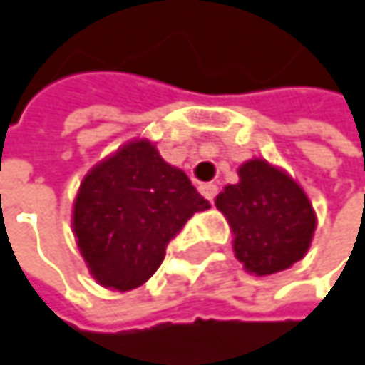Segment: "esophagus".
<instances>
[{"instance_id": "esophagus-1", "label": "esophagus", "mask_w": 365, "mask_h": 365, "mask_svg": "<svg viewBox=\"0 0 365 365\" xmlns=\"http://www.w3.org/2000/svg\"><path fill=\"white\" fill-rule=\"evenodd\" d=\"M198 190H200V194H202L207 200L213 202V198H215V194H217V185H215V183H200Z\"/></svg>"}]
</instances>
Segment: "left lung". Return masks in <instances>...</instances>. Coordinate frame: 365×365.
Returning <instances> with one entry per match:
<instances>
[{"instance_id":"1","label":"left lung","mask_w":365,"mask_h":365,"mask_svg":"<svg viewBox=\"0 0 365 365\" xmlns=\"http://www.w3.org/2000/svg\"><path fill=\"white\" fill-rule=\"evenodd\" d=\"M215 207L232 230L235 257L247 272L266 277L302 259L317 228L315 209L289 173L264 158L239 167V183H228Z\"/></svg>"}]
</instances>
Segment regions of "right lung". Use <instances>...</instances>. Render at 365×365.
I'll use <instances>...</instances> for the list:
<instances>
[{
	"mask_svg": "<svg viewBox=\"0 0 365 365\" xmlns=\"http://www.w3.org/2000/svg\"><path fill=\"white\" fill-rule=\"evenodd\" d=\"M209 207L150 139H133L84 175L71 226L93 279L128 292L158 270L167 243Z\"/></svg>",
	"mask_w": 365,
	"mask_h": 365,
	"instance_id": "right-lung-1",
	"label": "right lung"
}]
</instances>
